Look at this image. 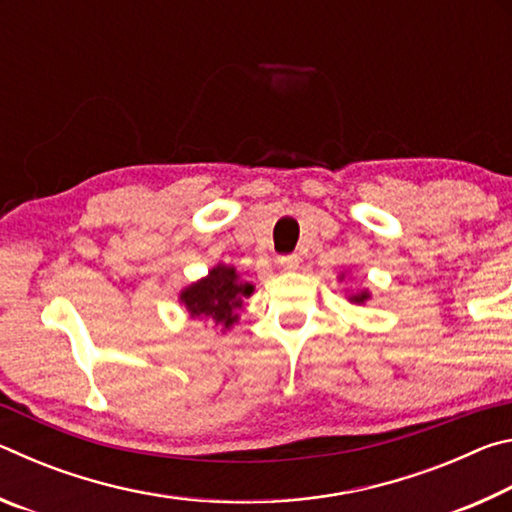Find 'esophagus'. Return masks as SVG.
<instances>
[{"instance_id": "1", "label": "esophagus", "mask_w": 512, "mask_h": 512, "mask_svg": "<svg viewBox=\"0 0 512 512\" xmlns=\"http://www.w3.org/2000/svg\"><path fill=\"white\" fill-rule=\"evenodd\" d=\"M280 266H282V271H298V266H300V257L298 255H287V257H280Z\"/></svg>"}]
</instances>
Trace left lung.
Wrapping results in <instances>:
<instances>
[{"instance_id": "8db88e82", "label": "left lung", "mask_w": 512, "mask_h": 512, "mask_svg": "<svg viewBox=\"0 0 512 512\" xmlns=\"http://www.w3.org/2000/svg\"><path fill=\"white\" fill-rule=\"evenodd\" d=\"M345 275H348V273H341L339 280H345ZM345 298H348V302H350V305H354V307H366V302L372 298V293H370V289L348 291V293H345Z\"/></svg>"}]
</instances>
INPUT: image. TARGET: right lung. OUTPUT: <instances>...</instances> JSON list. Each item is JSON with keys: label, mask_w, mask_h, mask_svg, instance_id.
I'll list each match as a JSON object with an SVG mask.
<instances>
[{"label": "right lung", "mask_w": 512, "mask_h": 512, "mask_svg": "<svg viewBox=\"0 0 512 512\" xmlns=\"http://www.w3.org/2000/svg\"><path fill=\"white\" fill-rule=\"evenodd\" d=\"M255 287L237 273L235 266L216 264L201 280L180 289L178 302L194 320H212L221 334L239 323L244 302L253 296Z\"/></svg>", "instance_id": "add662e5"}]
</instances>
